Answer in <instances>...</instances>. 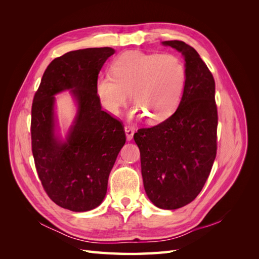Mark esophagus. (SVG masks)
Here are the masks:
<instances>
[{
    "mask_svg": "<svg viewBox=\"0 0 259 259\" xmlns=\"http://www.w3.org/2000/svg\"><path fill=\"white\" fill-rule=\"evenodd\" d=\"M124 131H125V134H126V139L130 142V140L133 139V136H134V130H133V127L131 126H125Z\"/></svg>",
    "mask_w": 259,
    "mask_h": 259,
    "instance_id": "1",
    "label": "esophagus"
}]
</instances>
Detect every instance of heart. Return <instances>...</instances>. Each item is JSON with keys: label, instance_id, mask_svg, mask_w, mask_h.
Here are the masks:
<instances>
[{"label": "heart", "instance_id": "b5f03b06", "mask_svg": "<svg viewBox=\"0 0 259 259\" xmlns=\"http://www.w3.org/2000/svg\"><path fill=\"white\" fill-rule=\"evenodd\" d=\"M111 74L98 76L95 92L109 114L115 115L128 92L134 105L130 119L148 117L151 123L166 120L176 110L187 85V68L175 55L127 51L112 62Z\"/></svg>", "mask_w": 259, "mask_h": 259}]
</instances>
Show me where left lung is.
Instances as JSON below:
<instances>
[{"label":"left lung","instance_id":"obj_1","mask_svg":"<svg viewBox=\"0 0 259 259\" xmlns=\"http://www.w3.org/2000/svg\"><path fill=\"white\" fill-rule=\"evenodd\" d=\"M185 58L187 85L176 111L134 140L145 191L153 204L176 209L192 202L210 173L217 151L215 81L198 52L183 41H164Z\"/></svg>","mask_w":259,"mask_h":259}]
</instances>
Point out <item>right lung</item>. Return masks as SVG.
<instances>
[{
  "label": "right lung",
  "mask_w": 259,
  "mask_h": 259,
  "mask_svg": "<svg viewBox=\"0 0 259 259\" xmlns=\"http://www.w3.org/2000/svg\"><path fill=\"white\" fill-rule=\"evenodd\" d=\"M111 48L69 52L46 68L31 110V140L38 178L53 202L72 211L94 209L104 201L108 178L125 144L122 123L101 109L95 92ZM70 91L77 105L65 139L59 133L55 95Z\"/></svg>",
  "instance_id": "right-lung-1"
}]
</instances>
